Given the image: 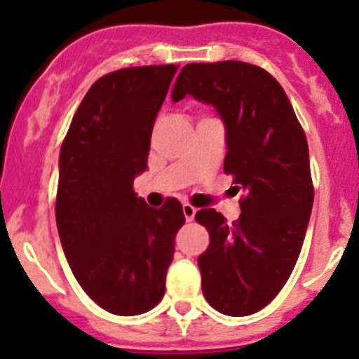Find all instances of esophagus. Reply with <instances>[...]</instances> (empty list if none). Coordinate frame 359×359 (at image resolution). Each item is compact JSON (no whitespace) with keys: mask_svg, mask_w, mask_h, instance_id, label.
<instances>
[{"mask_svg":"<svg viewBox=\"0 0 359 359\" xmlns=\"http://www.w3.org/2000/svg\"><path fill=\"white\" fill-rule=\"evenodd\" d=\"M182 212H184V216H186V221H193V219H195L196 209L193 205H189V203H184Z\"/></svg>","mask_w":359,"mask_h":359,"instance_id":"1","label":"esophagus"}]
</instances>
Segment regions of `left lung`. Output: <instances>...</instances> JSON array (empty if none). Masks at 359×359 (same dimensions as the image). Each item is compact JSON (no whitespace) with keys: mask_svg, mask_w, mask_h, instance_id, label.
Here are the masks:
<instances>
[{"mask_svg":"<svg viewBox=\"0 0 359 359\" xmlns=\"http://www.w3.org/2000/svg\"><path fill=\"white\" fill-rule=\"evenodd\" d=\"M186 95L225 123L223 170L243 193L233 223L214 209L195 216L210 237L198 257L203 296L219 313L251 316L283 289L301 253L313 205L306 136L280 83L251 63H189L172 100Z\"/></svg>","mask_w":359,"mask_h":359,"instance_id":"8db88e82","label":"left lung"}]
</instances>
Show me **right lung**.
Masks as SVG:
<instances>
[{"mask_svg": "<svg viewBox=\"0 0 359 359\" xmlns=\"http://www.w3.org/2000/svg\"><path fill=\"white\" fill-rule=\"evenodd\" d=\"M175 72L177 65L130 67L97 79L60 150L63 253L83 290L115 316H140L163 299L186 221L179 200L154 209L133 189Z\"/></svg>", "mask_w": 359, "mask_h": 359, "instance_id": "obj_1", "label": "right lung"}]
</instances>
